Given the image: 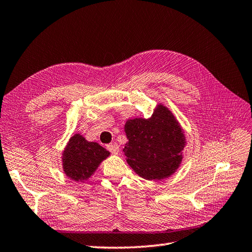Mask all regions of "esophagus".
<instances>
[{
	"label": "esophagus",
	"instance_id": "1",
	"mask_svg": "<svg viewBox=\"0 0 252 252\" xmlns=\"http://www.w3.org/2000/svg\"><path fill=\"white\" fill-rule=\"evenodd\" d=\"M107 150L109 151L111 154H118L119 153V145L117 143H111V144L107 145Z\"/></svg>",
	"mask_w": 252,
	"mask_h": 252
}]
</instances>
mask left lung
I'll return each instance as SVG.
<instances>
[{
  "mask_svg": "<svg viewBox=\"0 0 252 252\" xmlns=\"http://www.w3.org/2000/svg\"><path fill=\"white\" fill-rule=\"evenodd\" d=\"M125 131L129 142L123 152L137 175L147 180H160L178 168L186 137L166 107L157 106L150 119L127 120Z\"/></svg>",
  "mask_w": 252,
  "mask_h": 252,
  "instance_id": "obj_1",
  "label": "left lung"
}]
</instances>
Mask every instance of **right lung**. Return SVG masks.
<instances>
[{
    "label": "right lung",
    "instance_id": "right-lung-1",
    "mask_svg": "<svg viewBox=\"0 0 252 252\" xmlns=\"http://www.w3.org/2000/svg\"><path fill=\"white\" fill-rule=\"evenodd\" d=\"M110 153L96 142H88L81 134L73 135L63 152V169L75 181L90 178Z\"/></svg>",
    "mask_w": 252,
    "mask_h": 252
}]
</instances>
